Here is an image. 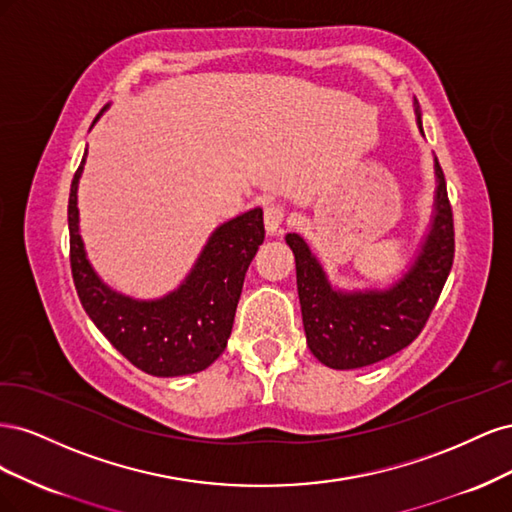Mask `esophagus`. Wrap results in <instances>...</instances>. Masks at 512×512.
Instances as JSON below:
<instances>
[{"label": "esophagus", "mask_w": 512, "mask_h": 512, "mask_svg": "<svg viewBox=\"0 0 512 512\" xmlns=\"http://www.w3.org/2000/svg\"><path fill=\"white\" fill-rule=\"evenodd\" d=\"M284 218H286V207L282 203H269L265 207V228L269 235H275V232L280 230Z\"/></svg>", "instance_id": "34e87169"}]
</instances>
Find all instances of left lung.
<instances>
[{
    "label": "left lung",
    "instance_id": "left-lung-1",
    "mask_svg": "<svg viewBox=\"0 0 512 512\" xmlns=\"http://www.w3.org/2000/svg\"><path fill=\"white\" fill-rule=\"evenodd\" d=\"M423 132L421 113L416 111ZM436 213L408 273L386 290L344 292L331 286L307 243L290 232L286 243L297 262V288L307 346L333 369H359L389 359L423 331L455 258L453 209L436 160Z\"/></svg>",
    "mask_w": 512,
    "mask_h": 512
}]
</instances>
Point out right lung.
I'll list each match as a JSON object with an SVG mask.
<instances>
[{
	"label": "right lung",
	"mask_w": 512,
	"mask_h": 512,
	"mask_svg": "<svg viewBox=\"0 0 512 512\" xmlns=\"http://www.w3.org/2000/svg\"><path fill=\"white\" fill-rule=\"evenodd\" d=\"M85 158L87 149L70 185L68 228L72 280L87 316L145 374L173 378L207 369L228 344L245 271L265 241L262 209L215 230L177 290L156 301H138L108 288L87 260L76 207Z\"/></svg>",
	"instance_id": "add662e5"
}]
</instances>
